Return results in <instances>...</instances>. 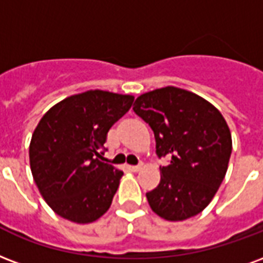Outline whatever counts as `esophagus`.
<instances>
[{
	"instance_id": "obj_1",
	"label": "esophagus",
	"mask_w": 263,
	"mask_h": 263,
	"mask_svg": "<svg viewBox=\"0 0 263 263\" xmlns=\"http://www.w3.org/2000/svg\"><path fill=\"white\" fill-rule=\"evenodd\" d=\"M128 168H129L132 172H136V171H139L140 168H142V164H138V165H129Z\"/></svg>"
}]
</instances>
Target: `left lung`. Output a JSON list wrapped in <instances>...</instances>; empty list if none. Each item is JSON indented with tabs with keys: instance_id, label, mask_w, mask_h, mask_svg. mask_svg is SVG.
Masks as SVG:
<instances>
[{
	"instance_id": "obj_1",
	"label": "left lung",
	"mask_w": 263,
	"mask_h": 263,
	"mask_svg": "<svg viewBox=\"0 0 263 263\" xmlns=\"http://www.w3.org/2000/svg\"><path fill=\"white\" fill-rule=\"evenodd\" d=\"M134 111L150 125L161 179L146 193L150 207L167 220H183L207 207L219 189L232 154V135L219 110L201 96L175 87L140 95Z\"/></svg>"
}]
</instances>
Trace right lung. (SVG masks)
<instances>
[{
  "instance_id": "obj_1",
  "label": "right lung",
  "mask_w": 263,
  "mask_h": 263,
  "mask_svg": "<svg viewBox=\"0 0 263 263\" xmlns=\"http://www.w3.org/2000/svg\"><path fill=\"white\" fill-rule=\"evenodd\" d=\"M132 103L131 95L95 89L66 98L40 120L30 142V167L58 215L89 223L110 208L124 172L102 161L105 142Z\"/></svg>"
}]
</instances>
